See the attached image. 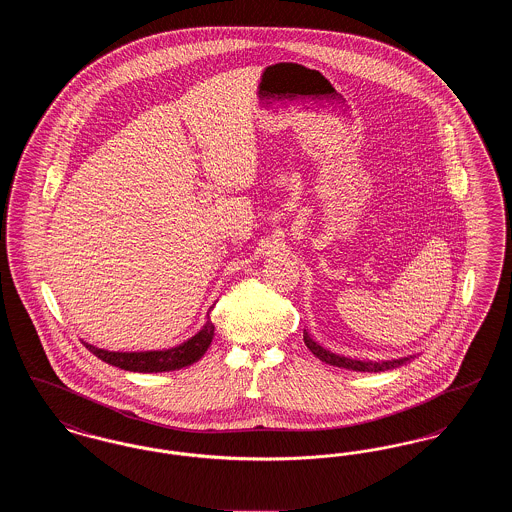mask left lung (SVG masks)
<instances>
[{"instance_id":"obj_1","label":"left lung","mask_w":512,"mask_h":512,"mask_svg":"<svg viewBox=\"0 0 512 512\" xmlns=\"http://www.w3.org/2000/svg\"><path fill=\"white\" fill-rule=\"evenodd\" d=\"M303 340L305 345L309 347V351L318 357L322 363L330 366H340V368H347V370H357V372H384V370H390V368H397V366L405 365L407 361H411L413 357H403V359H395V361H378V363H372V361H357V359H349V357H343V355H336V353H330L328 349L320 347L317 341L313 340L307 332H303Z\"/></svg>"}]
</instances>
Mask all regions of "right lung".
I'll return each mask as SVG.
<instances>
[{
  "label": "right lung",
  "mask_w": 512,
  "mask_h": 512,
  "mask_svg": "<svg viewBox=\"0 0 512 512\" xmlns=\"http://www.w3.org/2000/svg\"><path fill=\"white\" fill-rule=\"evenodd\" d=\"M215 336V324L211 318L205 322V326L190 338L172 349L163 351H134V353H121V351H107L99 349L96 345H90L84 341L86 349H90L98 359L109 365L119 366L122 370L130 372H167V370H178L184 366L194 365L199 361L207 347L211 345Z\"/></svg>",
  "instance_id": "obj_1"
}]
</instances>
